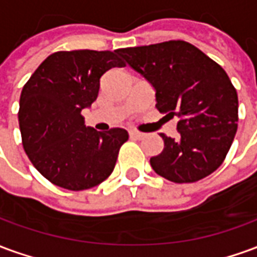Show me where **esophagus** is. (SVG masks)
Instances as JSON below:
<instances>
[{
    "label": "esophagus",
    "instance_id": "1",
    "mask_svg": "<svg viewBox=\"0 0 257 257\" xmlns=\"http://www.w3.org/2000/svg\"><path fill=\"white\" fill-rule=\"evenodd\" d=\"M129 135H131V138H135V139H142L145 136V134L138 132V131H129Z\"/></svg>",
    "mask_w": 257,
    "mask_h": 257
}]
</instances>
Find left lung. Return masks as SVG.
<instances>
[{
  "label": "left lung",
  "instance_id": "8db88e82",
  "mask_svg": "<svg viewBox=\"0 0 257 257\" xmlns=\"http://www.w3.org/2000/svg\"><path fill=\"white\" fill-rule=\"evenodd\" d=\"M117 53L154 88L158 111L179 117L178 139L160 135L164 150L150 158L156 173L175 183H193L215 172L237 132L238 96L226 71L186 41Z\"/></svg>",
  "mask_w": 257,
  "mask_h": 257
}]
</instances>
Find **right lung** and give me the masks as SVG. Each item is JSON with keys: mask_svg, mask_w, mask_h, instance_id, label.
Here are the masks:
<instances>
[{"mask_svg": "<svg viewBox=\"0 0 257 257\" xmlns=\"http://www.w3.org/2000/svg\"><path fill=\"white\" fill-rule=\"evenodd\" d=\"M123 66L117 51L55 52L23 86L19 103L23 147L51 183L79 191L111 175L128 132L86 128L81 111L96 100L101 75Z\"/></svg>", "mask_w": 257, "mask_h": 257, "instance_id": "add662e5", "label": "right lung"}]
</instances>
